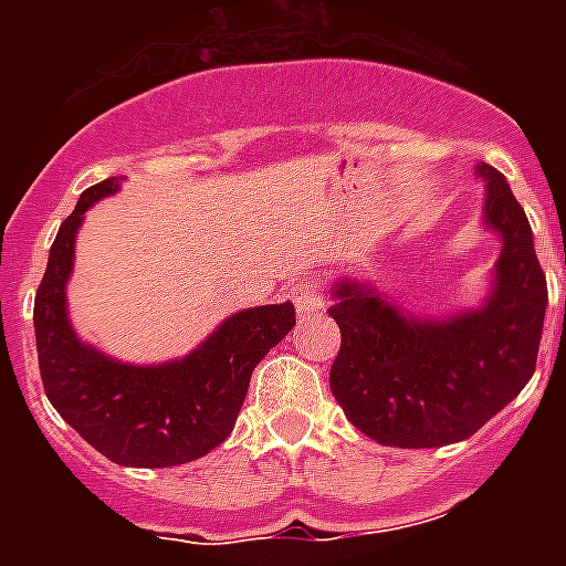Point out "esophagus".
Masks as SVG:
<instances>
[{
    "label": "esophagus",
    "mask_w": 566,
    "mask_h": 566,
    "mask_svg": "<svg viewBox=\"0 0 566 566\" xmlns=\"http://www.w3.org/2000/svg\"><path fill=\"white\" fill-rule=\"evenodd\" d=\"M292 300H294V308H297V317L306 319L312 317L314 312L323 308V294H319L317 283H294L292 286Z\"/></svg>",
    "instance_id": "34e87169"
}]
</instances>
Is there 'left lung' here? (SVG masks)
Segmentation results:
<instances>
[{"label": "left lung", "mask_w": 566, "mask_h": 566, "mask_svg": "<svg viewBox=\"0 0 566 566\" xmlns=\"http://www.w3.org/2000/svg\"><path fill=\"white\" fill-rule=\"evenodd\" d=\"M482 227L502 240L488 297L476 308L413 314L371 280L332 286L343 345L332 365V394L354 428L388 448H442L473 437L518 397L536 371L547 312L527 214L490 164Z\"/></svg>", "instance_id": "1"}]
</instances>
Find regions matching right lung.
Wrapping results in <instances>:
<instances>
[{
	"label": "right lung",
	"mask_w": 566,
	"mask_h": 566,
	"mask_svg": "<svg viewBox=\"0 0 566 566\" xmlns=\"http://www.w3.org/2000/svg\"><path fill=\"white\" fill-rule=\"evenodd\" d=\"M107 178L84 189L59 227L33 303L39 371L59 417L98 453L124 468H175L207 457L232 433L254 365L294 326L292 303L229 314L184 357L135 365L84 343L67 314L84 212L122 189Z\"/></svg>",
	"instance_id": "right-lung-1"
}]
</instances>
